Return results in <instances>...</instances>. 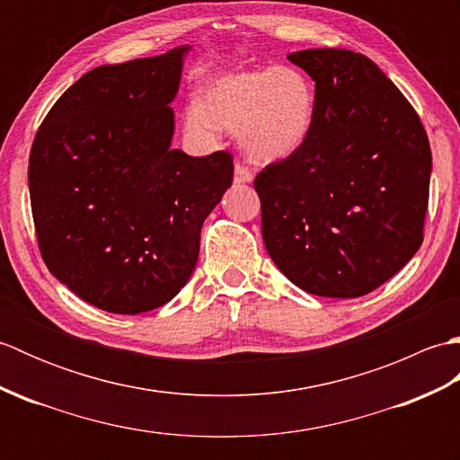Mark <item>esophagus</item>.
I'll return each instance as SVG.
<instances>
[{"label": "esophagus", "instance_id": "esophagus-1", "mask_svg": "<svg viewBox=\"0 0 460 460\" xmlns=\"http://www.w3.org/2000/svg\"><path fill=\"white\" fill-rule=\"evenodd\" d=\"M252 181V173L245 164L237 162L235 164V183H251Z\"/></svg>", "mask_w": 460, "mask_h": 460}]
</instances>
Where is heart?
<instances>
[{
    "mask_svg": "<svg viewBox=\"0 0 460 460\" xmlns=\"http://www.w3.org/2000/svg\"><path fill=\"white\" fill-rule=\"evenodd\" d=\"M316 119L314 84L296 66L233 71L213 79L183 112V128L211 140L217 128L237 132L261 162L285 160L310 138Z\"/></svg>",
    "mask_w": 460,
    "mask_h": 460,
    "instance_id": "obj_1",
    "label": "heart"
}]
</instances>
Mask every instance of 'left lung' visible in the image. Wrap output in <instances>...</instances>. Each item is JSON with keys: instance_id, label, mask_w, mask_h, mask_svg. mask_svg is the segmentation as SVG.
Masks as SVG:
<instances>
[{"instance_id": "left-lung-1", "label": "left lung", "mask_w": 460, "mask_h": 460, "mask_svg": "<svg viewBox=\"0 0 460 460\" xmlns=\"http://www.w3.org/2000/svg\"><path fill=\"white\" fill-rule=\"evenodd\" d=\"M316 83L310 138L255 178L262 241L290 282L358 298L402 270L423 243L431 146L413 106L366 55H288Z\"/></svg>"}]
</instances>
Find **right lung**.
<instances>
[{"mask_svg": "<svg viewBox=\"0 0 460 460\" xmlns=\"http://www.w3.org/2000/svg\"><path fill=\"white\" fill-rule=\"evenodd\" d=\"M190 45L102 65L63 93L35 134L29 193L51 275L89 305L140 314L170 302L199 257L233 158L172 148Z\"/></svg>", "mask_w": 460, "mask_h": 460, "instance_id": "obj_1", "label": "right lung"}]
</instances>
